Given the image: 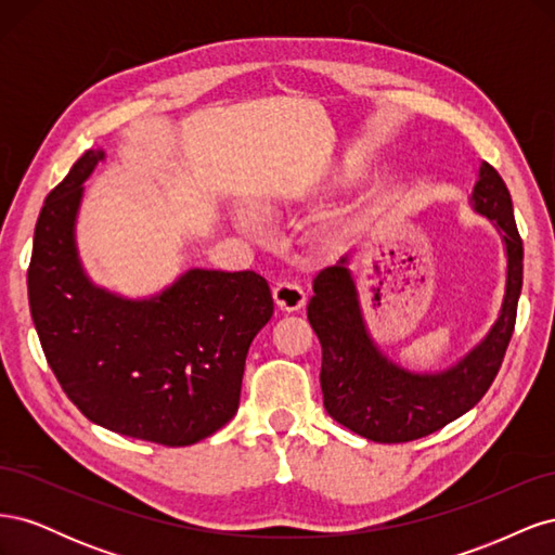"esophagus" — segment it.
<instances>
[{
  "mask_svg": "<svg viewBox=\"0 0 555 555\" xmlns=\"http://www.w3.org/2000/svg\"><path fill=\"white\" fill-rule=\"evenodd\" d=\"M273 298H275V306L284 312H296L304 308L306 304V292L300 284L289 282V280H282L273 287Z\"/></svg>",
  "mask_w": 555,
  "mask_h": 555,
  "instance_id": "34e87169",
  "label": "esophagus"
}]
</instances>
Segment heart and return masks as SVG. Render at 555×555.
I'll use <instances>...</instances> for the list:
<instances>
[{"label": "heart", "instance_id": "obj_1", "mask_svg": "<svg viewBox=\"0 0 555 555\" xmlns=\"http://www.w3.org/2000/svg\"><path fill=\"white\" fill-rule=\"evenodd\" d=\"M241 227L247 231V233H251V236H261L263 233V229H266V220H263V215L261 212H257V210H245V212H241Z\"/></svg>", "mask_w": 555, "mask_h": 555}]
</instances>
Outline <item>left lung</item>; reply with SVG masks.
I'll return each instance as SVG.
<instances>
[{
	"label": "left lung",
	"mask_w": 555,
	"mask_h": 555,
	"mask_svg": "<svg viewBox=\"0 0 555 555\" xmlns=\"http://www.w3.org/2000/svg\"><path fill=\"white\" fill-rule=\"evenodd\" d=\"M475 208L495 222L507 245V292L486 340L447 373L414 375L386 361L365 331L347 257L319 271L308 304L310 326L322 345L324 408L335 422L373 442H410L444 428L489 391L516 324L524 287V241L512 196L491 164H481Z\"/></svg>",
	"instance_id": "8db88e82"
}]
</instances>
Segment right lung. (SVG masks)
<instances>
[{
  "mask_svg": "<svg viewBox=\"0 0 555 555\" xmlns=\"http://www.w3.org/2000/svg\"><path fill=\"white\" fill-rule=\"evenodd\" d=\"M88 150L43 201L27 268L29 310L48 365L90 422L129 438L188 447L238 412L247 349L273 317L268 282L194 271L150 300L92 287L74 245Z\"/></svg>",
  "mask_w": 555,
  "mask_h": 555,
  "instance_id": "1",
  "label": "right lung"
}]
</instances>
